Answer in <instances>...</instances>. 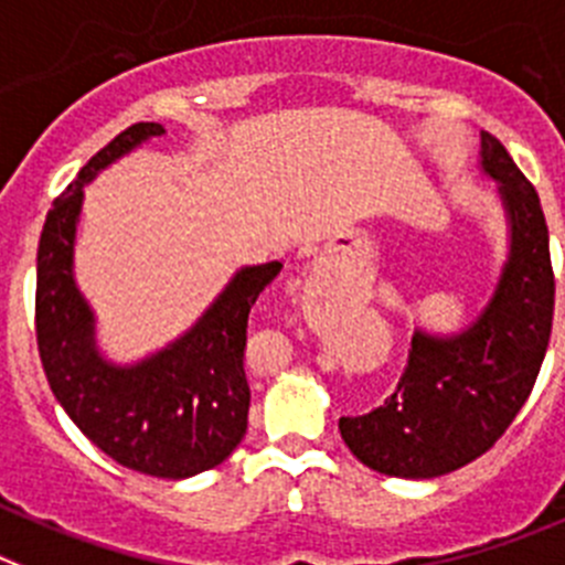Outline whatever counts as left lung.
<instances>
[{"label":"left lung","instance_id":"8db88e82","mask_svg":"<svg viewBox=\"0 0 565 565\" xmlns=\"http://www.w3.org/2000/svg\"><path fill=\"white\" fill-rule=\"evenodd\" d=\"M482 170L499 181L510 217V258L497 292L462 334L440 340L415 331L384 407L340 418L356 460L387 477H443L482 457L524 407L546 356L555 273L544 209L493 134H482Z\"/></svg>","mask_w":565,"mask_h":565}]
</instances>
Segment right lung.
I'll list each match as a JSON object with an SVG mask.
<instances>
[{
    "label": "right lung",
    "instance_id": "1",
    "mask_svg": "<svg viewBox=\"0 0 565 565\" xmlns=\"http://www.w3.org/2000/svg\"><path fill=\"white\" fill-rule=\"evenodd\" d=\"M158 122H136L77 172L46 214L39 242L35 337L50 387L66 415L110 460L163 479L220 466L247 431V315L281 262L236 273L189 334L134 367L105 362L94 348V315L72 276L83 183L134 150Z\"/></svg>",
    "mask_w": 565,
    "mask_h": 565
}]
</instances>
